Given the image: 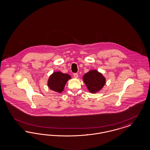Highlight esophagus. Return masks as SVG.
Masks as SVG:
<instances>
[{"mask_svg":"<svg viewBox=\"0 0 150 150\" xmlns=\"http://www.w3.org/2000/svg\"><path fill=\"white\" fill-rule=\"evenodd\" d=\"M73 75H74V77L75 78H78V73H74V74H73Z\"/></svg>","mask_w":150,"mask_h":150,"instance_id":"obj_1","label":"esophagus"}]
</instances>
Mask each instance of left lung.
Segmentation results:
<instances>
[{
    "label": "left lung",
    "instance_id": "obj_1",
    "mask_svg": "<svg viewBox=\"0 0 150 150\" xmlns=\"http://www.w3.org/2000/svg\"><path fill=\"white\" fill-rule=\"evenodd\" d=\"M83 80L88 91L92 93L100 91L106 82L103 75L96 70H90L85 74L83 76Z\"/></svg>",
    "mask_w": 150,
    "mask_h": 150
}]
</instances>
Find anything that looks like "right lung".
I'll return each instance as SVG.
<instances>
[{"mask_svg": "<svg viewBox=\"0 0 150 150\" xmlns=\"http://www.w3.org/2000/svg\"><path fill=\"white\" fill-rule=\"evenodd\" d=\"M70 79H71V76L67 74H63L59 71L54 72L49 77L47 85L52 90L60 93L63 91L67 80Z\"/></svg>", "mask_w": 150, "mask_h": 150, "instance_id": "obj_1", "label": "right lung"}]
</instances>
